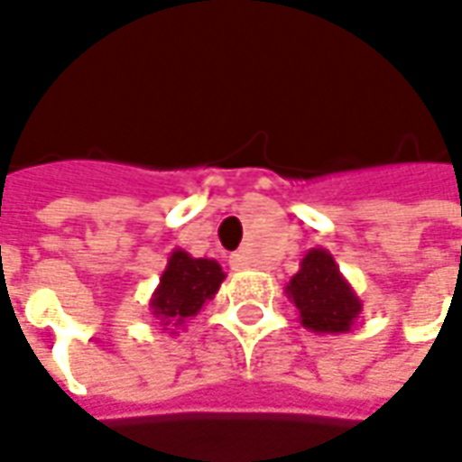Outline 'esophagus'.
I'll return each instance as SVG.
<instances>
[{"instance_id": "1", "label": "esophagus", "mask_w": 462, "mask_h": 462, "mask_svg": "<svg viewBox=\"0 0 462 462\" xmlns=\"http://www.w3.org/2000/svg\"><path fill=\"white\" fill-rule=\"evenodd\" d=\"M230 264L235 267V270H245L247 264H250V260H247V254H242V252H237V254H232Z\"/></svg>"}]
</instances>
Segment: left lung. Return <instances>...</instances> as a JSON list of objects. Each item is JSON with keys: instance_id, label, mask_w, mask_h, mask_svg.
I'll return each mask as SVG.
<instances>
[{"instance_id": "1", "label": "left lung", "mask_w": 462, "mask_h": 462, "mask_svg": "<svg viewBox=\"0 0 462 462\" xmlns=\"http://www.w3.org/2000/svg\"><path fill=\"white\" fill-rule=\"evenodd\" d=\"M284 291L300 310L301 327L314 334H346L364 310L334 254L324 247L304 254L300 272L287 282Z\"/></svg>"}]
</instances>
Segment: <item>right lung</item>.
Returning a JSON list of instances; mask_svg holds the SVG:
<instances>
[{
    "mask_svg": "<svg viewBox=\"0 0 462 462\" xmlns=\"http://www.w3.org/2000/svg\"><path fill=\"white\" fill-rule=\"evenodd\" d=\"M222 282L225 272L215 260L192 257L185 250H172L148 307L162 329L178 334L175 329L185 327L188 319L202 310V304L217 294Z\"/></svg>",
    "mask_w": 462,
    "mask_h": 462,
    "instance_id": "right-lung-1",
    "label": "right lung"
}]
</instances>
